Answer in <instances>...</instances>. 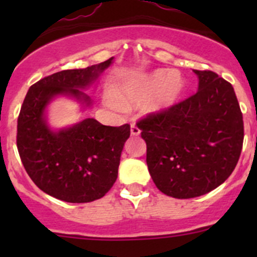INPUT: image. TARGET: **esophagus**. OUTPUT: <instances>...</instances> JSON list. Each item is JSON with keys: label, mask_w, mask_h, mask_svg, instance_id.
<instances>
[{"label": "esophagus", "mask_w": 257, "mask_h": 257, "mask_svg": "<svg viewBox=\"0 0 257 257\" xmlns=\"http://www.w3.org/2000/svg\"><path fill=\"white\" fill-rule=\"evenodd\" d=\"M131 133L133 137H138L141 134V129L136 125V124H132L131 126Z\"/></svg>", "instance_id": "1"}]
</instances>
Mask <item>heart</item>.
Here are the masks:
<instances>
[{"mask_svg": "<svg viewBox=\"0 0 257 257\" xmlns=\"http://www.w3.org/2000/svg\"><path fill=\"white\" fill-rule=\"evenodd\" d=\"M184 80L178 72L157 69L144 76L131 78L107 93L103 103L115 112H124L129 105L142 103L144 114H159L175 104L183 92Z\"/></svg>", "mask_w": 257, "mask_h": 257, "instance_id": "obj_1", "label": "heart"}]
</instances>
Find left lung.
Listing matches in <instances>:
<instances>
[{"label": "left lung", "instance_id": "obj_1", "mask_svg": "<svg viewBox=\"0 0 257 257\" xmlns=\"http://www.w3.org/2000/svg\"><path fill=\"white\" fill-rule=\"evenodd\" d=\"M198 92L165 112L138 123L147 143L150 177L177 199L204 195L234 172L243 141V121L229 82L196 71Z\"/></svg>", "mask_w": 257, "mask_h": 257}]
</instances>
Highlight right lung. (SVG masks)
<instances>
[{"instance_id": "obj_1", "label": "right lung", "mask_w": 257, "mask_h": 257, "mask_svg": "<svg viewBox=\"0 0 257 257\" xmlns=\"http://www.w3.org/2000/svg\"><path fill=\"white\" fill-rule=\"evenodd\" d=\"M113 59L87 68L67 69L38 80L28 89L17 121V148L26 172L42 191L67 203H89L104 196L118 178L131 125H103L85 118L53 128L48 107L59 97L76 100L80 110L93 100L83 90L98 82Z\"/></svg>"}]
</instances>
